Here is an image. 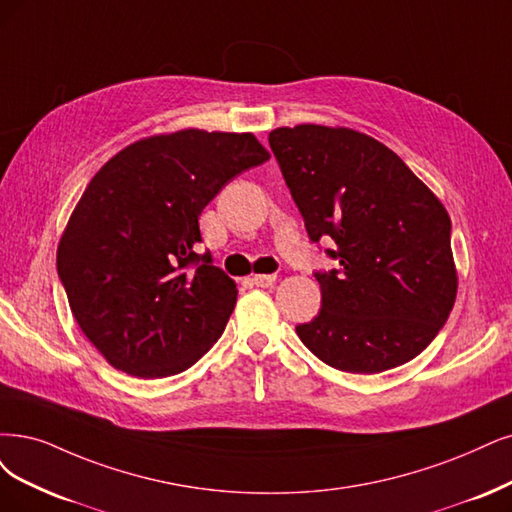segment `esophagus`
<instances>
[{
  "label": "esophagus",
  "instance_id": "esophagus-1",
  "mask_svg": "<svg viewBox=\"0 0 512 512\" xmlns=\"http://www.w3.org/2000/svg\"><path fill=\"white\" fill-rule=\"evenodd\" d=\"M253 282L257 287H272L276 282V274H255Z\"/></svg>",
  "mask_w": 512,
  "mask_h": 512
}]
</instances>
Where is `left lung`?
Wrapping results in <instances>:
<instances>
[{
  "label": "left lung",
  "mask_w": 512,
  "mask_h": 512,
  "mask_svg": "<svg viewBox=\"0 0 512 512\" xmlns=\"http://www.w3.org/2000/svg\"><path fill=\"white\" fill-rule=\"evenodd\" d=\"M270 147L312 242L339 261L316 272L323 306L295 327L323 363L382 373L409 363L445 325L458 293L451 219L384 143L344 126L270 132Z\"/></svg>",
  "instance_id": "1"
}]
</instances>
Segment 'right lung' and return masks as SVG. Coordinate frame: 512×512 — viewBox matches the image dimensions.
<instances>
[{
    "instance_id": "right-lung-1",
    "label": "right lung",
    "mask_w": 512,
    "mask_h": 512,
    "mask_svg": "<svg viewBox=\"0 0 512 512\" xmlns=\"http://www.w3.org/2000/svg\"><path fill=\"white\" fill-rule=\"evenodd\" d=\"M270 160L251 132L185 128L118 151L75 204L56 249L69 308L105 361L141 380L192 367L221 337L236 282L198 255V217Z\"/></svg>"
}]
</instances>
